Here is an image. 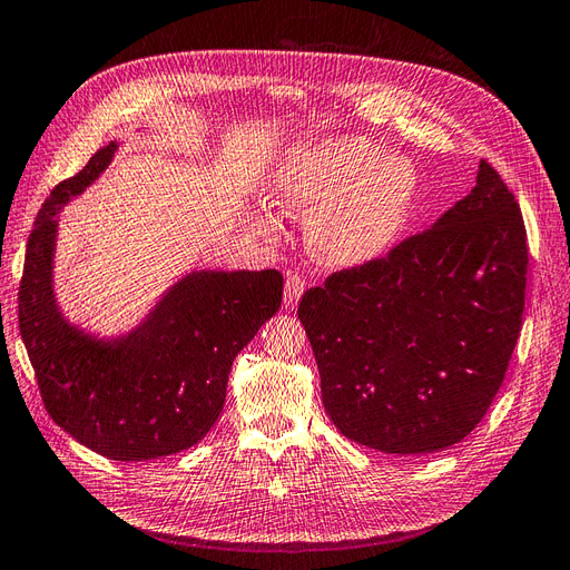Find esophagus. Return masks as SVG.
Masks as SVG:
<instances>
[{
	"instance_id": "esophagus-1",
	"label": "esophagus",
	"mask_w": 570,
	"mask_h": 570,
	"mask_svg": "<svg viewBox=\"0 0 570 570\" xmlns=\"http://www.w3.org/2000/svg\"><path fill=\"white\" fill-rule=\"evenodd\" d=\"M303 291H305V276H301L298 272H288L286 286H284V303H286V307H296L298 298L303 296Z\"/></svg>"
}]
</instances>
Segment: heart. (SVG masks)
I'll return each instance as SVG.
<instances>
[{
  "mask_svg": "<svg viewBox=\"0 0 570 570\" xmlns=\"http://www.w3.org/2000/svg\"><path fill=\"white\" fill-rule=\"evenodd\" d=\"M415 171L409 159L377 157L363 138L303 150L272 176L269 200L307 213V243L322 263L355 267L380 257L409 219Z\"/></svg>",
  "mask_w": 570,
  "mask_h": 570,
  "instance_id": "b5f03b06",
  "label": "heart"
}]
</instances>
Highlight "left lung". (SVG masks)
Masks as SVG:
<instances>
[{"mask_svg":"<svg viewBox=\"0 0 570 570\" xmlns=\"http://www.w3.org/2000/svg\"><path fill=\"white\" fill-rule=\"evenodd\" d=\"M525 276L523 215L482 159L430 229L307 288L298 317L336 430L399 456L459 444L507 377Z\"/></svg>","mask_w":570,"mask_h":570,"instance_id":"obj_1","label":"left lung"}]
</instances>
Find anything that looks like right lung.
<instances>
[{
	"label": "right lung",
	"instance_id": "1",
	"mask_svg": "<svg viewBox=\"0 0 570 570\" xmlns=\"http://www.w3.org/2000/svg\"><path fill=\"white\" fill-rule=\"evenodd\" d=\"M114 153L117 142L105 145L42 203L26 246L19 330L45 409L61 430L111 461H153L198 444L215 425L234 357L282 307L284 276L193 272L131 334L102 341L73 327L52 291L55 215Z\"/></svg>",
	"mask_w": 570,
	"mask_h": 570
}]
</instances>
